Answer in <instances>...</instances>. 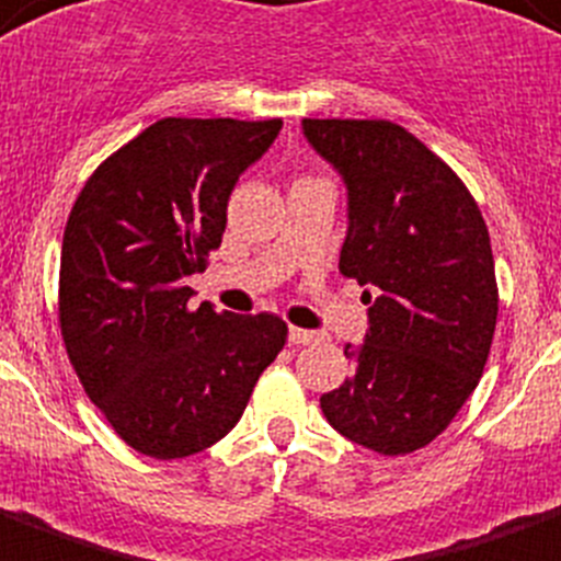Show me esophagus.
Masks as SVG:
<instances>
[{"label": "esophagus", "mask_w": 561, "mask_h": 561, "mask_svg": "<svg viewBox=\"0 0 561 561\" xmlns=\"http://www.w3.org/2000/svg\"><path fill=\"white\" fill-rule=\"evenodd\" d=\"M288 340L294 345H308V343H317L320 334H317V331H305V328H290Z\"/></svg>", "instance_id": "1"}]
</instances>
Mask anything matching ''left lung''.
Listing matches in <instances>:
<instances>
[{"instance_id": "8db88e82", "label": "left lung", "mask_w": 561, "mask_h": 561, "mask_svg": "<svg viewBox=\"0 0 561 561\" xmlns=\"http://www.w3.org/2000/svg\"><path fill=\"white\" fill-rule=\"evenodd\" d=\"M302 135L343 178L340 273L371 305L363 343H345L354 375L322 394V414L366 449L414 453L484 371L499 317L490 233L461 178L398 123L305 117Z\"/></svg>"}]
</instances>
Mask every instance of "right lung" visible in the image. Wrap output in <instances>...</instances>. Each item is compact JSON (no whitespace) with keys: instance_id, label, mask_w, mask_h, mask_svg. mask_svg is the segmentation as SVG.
I'll return each instance as SVG.
<instances>
[{"instance_id":"1","label":"right lung","mask_w":561,"mask_h":561,"mask_svg":"<svg viewBox=\"0 0 561 561\" xmlns=\"http://www.w3.org/2000/svg\"><path fill=\"white\" fill-rule=\"evenodd\" d=\"M282 121L163 117L100 163L59 256V328L91 403L131 449L186 458L239 423L285 345L273 313L190 308L186 276L221 244L236 181Z\"/></svg>"}]
</instances>
